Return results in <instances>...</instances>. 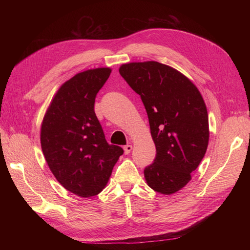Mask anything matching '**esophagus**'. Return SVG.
<instances>
[{
    "instance_id": "obj_1",
    "label": "esophagus",
    "mask_w": 250,
    "mask_h": 250,
    "mask_svg": "<svg viewBox=\"0 0 250 250\" xmlns=\"http://www.w3.org/2000/svg\"><path fill=\"white\" fill-rule=\"evenodd\" d=\"M131 150H132V145H126V146H124V153L125 154H129Z\"/></svg>"
}]
</instances>
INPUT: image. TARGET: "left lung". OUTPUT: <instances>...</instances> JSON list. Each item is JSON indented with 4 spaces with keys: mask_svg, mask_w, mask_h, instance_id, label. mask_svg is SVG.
I'll list each match as a JSON object with an SVG mask.
<instances>
[{
    "mask_svg": "<svg viewBox=\"0 0 250 250\" xmlns=\"http://www.w3.org/2000/svg\"><path fill=\"white\" fill-rule=\"evenodd\" d=\"M119 72L141 96L155 144L154 163L144 170L146 183L157 193H176L192 179L208 145V116L199 89L157 62L123 63Z\"/></svg>",
    "mask_w": 250,
    "mask_h": 250,
    "instance_id": "left-lung-1",
    "label": "left lung"
}]
</instances>
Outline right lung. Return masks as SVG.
I'll return each mask as SVG.
<instances>
[{
	"label": "right lung",
	"mask_w": 250,
	"mask_h": 250,
	"mask_svg": "<svg viewBox=\"0 0 250 250\" xmlns=\"http://www.w3.org/2000/svg\"><path fill=\"white\" fill-rule=\"evenodd\" d=\"M110 67H97L62 83L44 113L42 150L51 172L65 190L83 198L102 192L123 149L109 145L94 110L96 95Z\"/></svg>",
	"instance_id": "1"
}]
</instances>
